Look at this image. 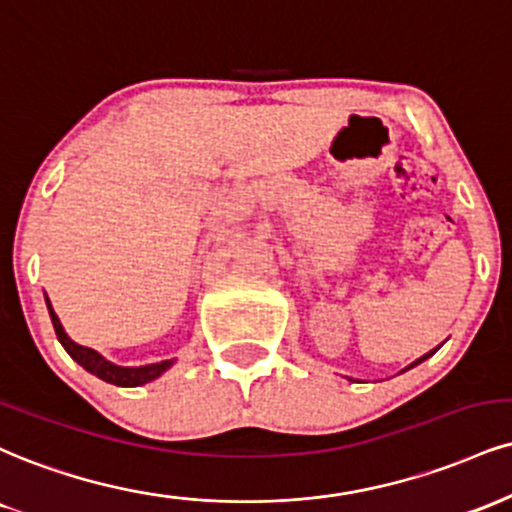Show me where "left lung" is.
<instances>
[{"mask_svg": "<svg viewBox=\"0 0 512 512\" xmlns=\"http://www.w3.org/2000/svg\"><path fill=\"white\" fill-rule=\"evenodd\" d=\"M434 353H436V348H434V350H429V353H427V355H422V357H420V360H415V362H412V365H410V367L420 365V362H424V360H427V357H432ZM410 367H405V369H410ZM405 369H403V372H405Z\"/></svg>", "mask_w": 512, "mask_h": 512, "instance_id": "1", "label": "left lung"}]
</instances>
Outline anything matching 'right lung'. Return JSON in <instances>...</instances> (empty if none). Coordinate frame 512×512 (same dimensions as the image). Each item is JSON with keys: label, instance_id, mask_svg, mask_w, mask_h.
Here are the masks:
<instances>
[{"label": "right lung", "instance_id": "1", "mask_svg": "<svg viewBox=\"0 0 512 512\" xmlns=\"http://www.w3.org/2000/svg\"><path fill=\"white\" fill-rule=\"evenodd\" d=\"M47 300V310H49V317H52V324H54V331H57V338L59 343L64 346L66 353H69L73 360L78 362L80 367L88 369L90 374H95V377H100L102 381H107V384H114V386H143L147 381L162 377V374L174 365V360H162V362H155V365H145V367H121V365H114V362H109L107 357H102L97 350L92 348H85V346H78L76 341H71L69 334L64 331V326H61L57 312L52 310V303Z\"/></svg>", "mask_w": 512, "mask_h": 512}]
</instances>
